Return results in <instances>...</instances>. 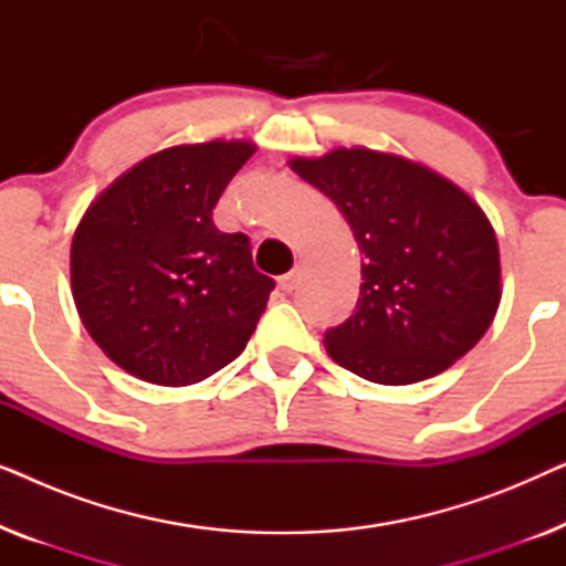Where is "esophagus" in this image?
<instances>
[{"label": "esophagus", "instance_id": "1", "mask_svg": "<svg viewBox=\"0 0 566 566\" xmlns=\"http://www.w3.org/2000/svg\"><path fill=\"white\" fill-rule=\"evenodd\" d=\"M277 285H281V291L285 293H293L298 289V270H291V273H285L281 281H277Z\"/></svg>", "mask_w": 566, "mask_h": 566}]
</instances>
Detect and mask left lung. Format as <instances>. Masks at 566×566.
<instances>
[{
	"instance_id": "1",
	"label": "left lung",
	"mask_w": 566,
	"mask_h": 566,
	"mask_svg": "<svg viewBox=\"0 0 566 566\" xmlns=\"http://www.w3.org/2000/svg\"><path fill=\"white\" fill-rule=\"evenodd\" d=\"M363 252L350 319L324 332L329 358L374 384L438 376L474 347L500 306V250L474 200L391 154L337 149L293 159Z\"/></svg>"
}]
</instances>
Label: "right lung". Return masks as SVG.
Segmentation results:
<instances>
[{
    "mask_svg": "<svg viewBox=\"0 0 566 566\" xmlns=\"http://www.w3.org/2000/svg\"><path fill=\"white\" fill-rule=\"evenodd\" d=\"M254 146H172L118 177L72 242L74 304L92 339L130 376L188 386L229 366L268 306L244 234L213 208Z\"/></svg>",
    "mask_w": 566,
    "mask_h": 566,
    "instance_id": "right-lung-1",
    "label": "right lung"
}]
</instances>
